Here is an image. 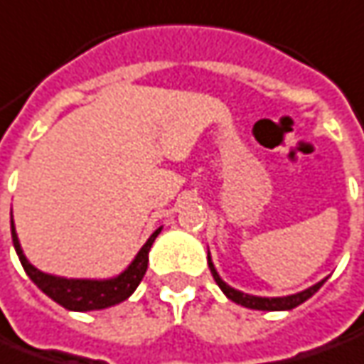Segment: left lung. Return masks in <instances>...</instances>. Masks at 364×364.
I'll use <instances>...</instances> for the list:
<instances>
[{"mask_svg":"<svg viewBox=\"0 0 364 364\" xmlns=\"http://www.w3.org/2000/svg\"><path fill=\"white\" fill-rule=\"evenodd\" d=\"M207 264H209V269L213 274V280L218 282V286H220L223 294L228 296L230 300H233V302H237V304H242L245 308H254V310H292V308L300 306L302 302H306L308 298L314 294V292H318L320 286L326 282V280H322V282L314 284L312 288H308V290L300 292V294L284 296V298H259V296H250L244 294V292H237V290H233L232 286H228L220 278V274L215 272L209 256H207Z\"/></svg>","mask_w":364,"mask_h":364,"instance_id":"1","label":"left lung"}]
</instances>
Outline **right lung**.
I'll list each match as a JSON object with an SVG mask.
<instances>
[{"label": "right lung", "mask_w": 364, "mask_h": 364, "mask_svg": "<svg viewBox=\"0 0 364 364\" xmlns=\"http://www.w3.org/2000/svg\"><path fill=\"white\" fill-rule=\"evenodd\" d=\"M159 233H161V228L146 240V244L141 247V252L132 259L131 266L117 278H112V280H68V278L50 276V274H44L38 268H33L19 247V240L16 235V230H14V220H11L14 247H16L19 262L26 269V274L30 276V280L46 296H50L54 302H58L60 306H64L66 310H76V312L100 310V308L114 306L122 300H127L143 280L146 264H149V250H151V245H153Z\"/></svg>", "instance_id": "right-lung-1"}]
</instances>
